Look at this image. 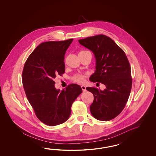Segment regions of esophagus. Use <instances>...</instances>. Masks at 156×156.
<instances>
[{
    "label": "esophagus",
    "instance_id": "1",
    "mask_svg": "<svg viewBox=\"0 0 156 156\" xmlns=\"http://www.w3.org/2000/svg\"><path fill=\"white\" fill-rule=\"evenodd\" d=\"M81 88H82V89L83 92H85V91H86V86H84V85H82V86H81Z\"/></svg>",
    "mask_w": 156,
    "mask_h": 156
}]
</instances>
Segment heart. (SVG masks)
Instances as JSON below:
<instances>
[{"label":"heart","mask_w":156,"mask_h":156,"mask_svg":"<svg viewBox=\"0 0 156 156\" xmlns=\"http://www.w3.org/2000/svg\"><path fill=\"white\" fill-rule=\"evenodd\" d=\"M84 51H80V53L84 52ZM86 76H87L86 74H76L72 77V80L78 83H83L85 82Z\"/></svg>","instance_id":"heart-1"}]
</instances>
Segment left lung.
<instances>
[{
    "label": "left lung",
    "mask_w": 156,
    "mask_h": 156,
    "mask_svg": "<svg viewBox=\"0 0 156 156\" xmlns=\"http://www.w3.org/2000/svg\"><path fill=\"white\" fill-rule=\"evenodd\" d=\"M78 41L94 54L96 70L90 76V81L106 86L103 91L93 87H86L94 95L90 112L97 119L111 120L121 113L130 93L132 78L128 58L113 39L105 35Z\"/></svg>",
    "instance_id": "1"
}]
</instances>
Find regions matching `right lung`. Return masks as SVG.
Listing matches in <instances>:
<instances>
[{
  "mask_svg": "<svg viewBox=\"0 0 156 156\" xmlns=\"http://www.w3.org/2000/svg\"><path fill=\"white\" fill-rule=\"evenodd\" d=\"M73 39L41 43L28 57L22 72V82L28 102L37 118L48 126L66 122L71 105L82 90L72 83L57 90L54 79L65 71V55Z\"/></svg>",
  "mask_w": 156,
  "mask_h": 156,
  "instance_id": "obj_1",
  "label": "right lung"
}]
</instances>
